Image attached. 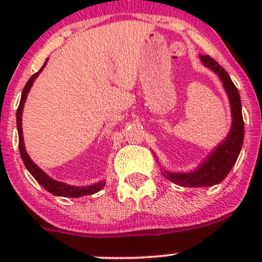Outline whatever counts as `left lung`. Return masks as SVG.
<instances>
[{"instance_id": "1", "label": "left lung", "mask_w": 262, "mask_h": 262, "mask_svg": "<svg viewBox=\"0 0 262 262\" xmlns=\"http://www.w3.org/2000/svg\"><path fill=\"white\" fill-rule=\"evenodd\" d=\"M200 59L205 67L214 71L223 82L224 90L228 95L229 104H231L232 126L227 138L208 156L207 160L196 170L186 173L167 172V171L163 172V176L168 180L185 187L213 186L223 181L236 163L244 143L245 124L238 90L234 86L226 70L219 66L212 57L200 54Z\"/></svg>"}]
</instances>
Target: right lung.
Listing matches in <instances>:
<instances>
[{"label":"right lung","mask_w":262,"mask_h":262,"mask_svg":"<svg viewBox=\"0 0 262 262\" xmlns=\"http://www.w3.org/2000/svg\"><path fill=\"white\" fill-rule=\"evenodd\" d=\"M47 60H46V63L43 64V67L40 68V71H38L36 73H34V75L29 78V81L26 82L25 87H24L23 94H21L20 105H18L17 112H16V124H17V132H18V149H20L21 158H23L25 167L28 168L29 172L33 175V178L35 179V180L38 181L39 184L44 187V189L48 190L50 194L57 195V196H66V198H80V196H84V195L95 194V192L100 191V190L105 186V181L96 182V184L90 185V186H71V185L64 184V182L53 180L52 178H49V176L47 175L43 170H40V168H39L38 166H36L35 163L31 161V158L29 157L28 152H26L25 146H24L23 128H21V115H23L24 104H25V100H26V97H28V92L30 91L34 81H35V78L38 77L39 73L43 71V68L46 67Z\"/></svg>","instance_id":"right-lung-1"}]
</instances>
